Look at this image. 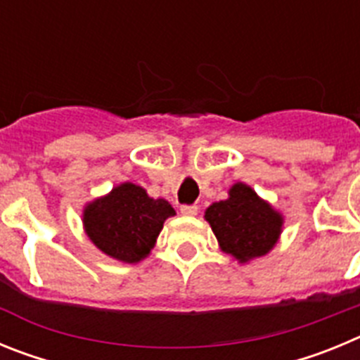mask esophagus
<instances>
[{
    "label": "esophagus",
    "mask_w": 360,
    "mask_h": 360,
    "mask_svg": "<svg viewBox=\"0 0 360 360\" xmlns=\"http://www.w3.org/2000/svg\"><path fill=\"white\" fill-rule=\"evenodd\" d=\"M180 212H182L184 216H195L196 212H198V205H182V207H180Z\"/></svg>",
    "instance_id": "esophagus-1"
}]
</instances>
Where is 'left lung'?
<instances>
[{"mask_svg": "<svg viewBox=\"0 0 360 360\" xmlns=\"http://www.w3.org/2000/svg\"><path fill=\"white\" fill-rule=\"evenodd\" d=\"M219 249L240 263L265 256L281 234L283 216L256 195L247 184H234L229 198L212 203L205 211Z\"/></svg>", "mask_w": 360, "mask_h": 360, "instance_id": "8db88e82", "label": "left lung"}]
</instances>
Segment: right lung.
Returning <instances> with one entry per match:
<instances>
[{
    "label": "right lung",
    "instance_id": "right-lung-1",
    "mask_svg": "<svg viewBox=\"0 0 360 360\" xmlns=\"http://www.w3.org/2000/svg\"><path fill=\"white\" fill-rule=\"evenodd\" d=\"M169 216H174L169 202L149 198L141 186L126 182L88 203L82 224L88 238L106 256L139 263L151 252Z\"/></svg>",
    "mask_w": 360,
    "mask_h": 360
}]
</instances>
